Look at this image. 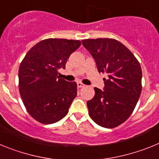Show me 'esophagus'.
<instances>
[{"label":"esophagus","instance_id":"34e87169","mask_svg":"<svg viewBox=\"0 0 159 159\" xmlns=\"http://www.w3.org/2000/svg\"><path fill=\"white\" fill-rule=\"evenodd\" d=\"M84 86H85V85H84V84H83L81 82L77 83V87H78V88H84Z\"/></svg>","mask_w":159,"mask_h":159}]
</instances>
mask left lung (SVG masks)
Segmentation results:
<instances>
[{"label": "left lung", "instance_id": "1", "mask_svg": "<svg viewBox=\"0 0 159 159\" xmlns=\"http://www.w3.org/2000/svg\"><path fill=\"white\" fill-rule=\"evenodd\" d=\"M91 53L99 73H106L103 90L95 88V96L88 101L90 117L98 125L113 128L130 116L142 92V68L133 53L115 39L82 40Z\"/></svg>", "mask_w": 159, "mask_h": 159}]
</instances>
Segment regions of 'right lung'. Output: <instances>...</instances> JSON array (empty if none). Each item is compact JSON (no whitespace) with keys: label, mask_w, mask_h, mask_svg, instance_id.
<instances>
[{"label":"right lung","mask_w":159,"mask_h":159,"mask_svg":"<svg viewBox=\"0 0 159 159\" xmlns=\"http://www.w3.org/2000/svg\"><path fill=\"white\" fill-rule=\"evenodd\" d=\"M80 40L49 38L37 43L25 55L19 67V91L29 115L43 124L62 119L77 95L75 82L59 76Z\"/></svg>","instance_id":"obj_1"}]
</instances>
